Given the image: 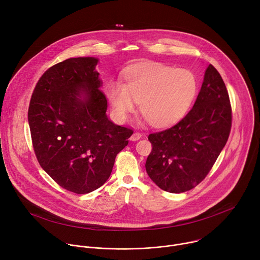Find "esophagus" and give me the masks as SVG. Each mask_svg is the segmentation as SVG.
<instances>
[{
	"instance_id": "34e87169",
	"label": "esophagus",
	"mask_w": 260,
	"mask_h": 260,
	"mask_svg": "<svg viewBox=\"0 0 260 260\" xmlns=\"http://www.w3.org/2000/svg\"><path fill=\"white\" fill-rule=\"evenodd\" d=\"M142 138V135L140 133H134L132 136H131V141L135 142V141H138Z\"/></svg>"
}]
</instances>
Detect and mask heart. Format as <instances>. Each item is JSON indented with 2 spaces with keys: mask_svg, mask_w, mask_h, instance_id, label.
I'll use <instances>...</instances> for the list:
<instances>
[{
  "mask_svg": "<svg viewBox=\"0 0 260 260\" xmlns=\"http://www.w3.org/2000/svg\"><path fill=\"white\" fill-rule=\"evenodd\" d=\"M199 92V80L186 69L161 63H140L125 73V83L110 82L106 95L119 121L137 109L155 127L170 126L189 111Z\"/></svg>",
  "mask_w": 260,
  "mask_h": 260,
  "instance_id": "heart-1",
  "label": "heart"
}]
</instances>
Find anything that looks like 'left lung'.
<instances>
[{
	"label": "left lung",
	"instance_id": "obj_1",
	"mask_svg": "<svg viewBox=\"0 0 260 260\" xmlns=\"http://www.w3.org/2000/svg\"><path fill=\"white\" fill-rule=\"evenodd\" d=\"M232 127L226 86L209 64L202 88L188 114L176 125L148 137L152 151L146 172L159 188L180 193L196 187L223 149Z\"/></svg>",
	"mask_w": 260,
	"mask_h": 260
}]
</instances>
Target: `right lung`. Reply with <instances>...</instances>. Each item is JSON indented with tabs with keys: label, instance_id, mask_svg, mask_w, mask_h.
Listing matches in <instances>:
<instances>
[{
	"label": "right lung",
	"instance_id": "right-lung-1",
	"mask_svg": "<svg viewBox=\"0 0 260 260\" xmlns=\"http://www.w3.org/2000/svg\"><path fill=\"white\" fill-rule=\"evenodd\" d=\"M96 57H74L49 68L28 107L34 150L62 188L91 192L109 179L133 131L108 119Z\"/></svg>",
	"mask_w": 260,
	"mask_h": 260
}]
</instances>
